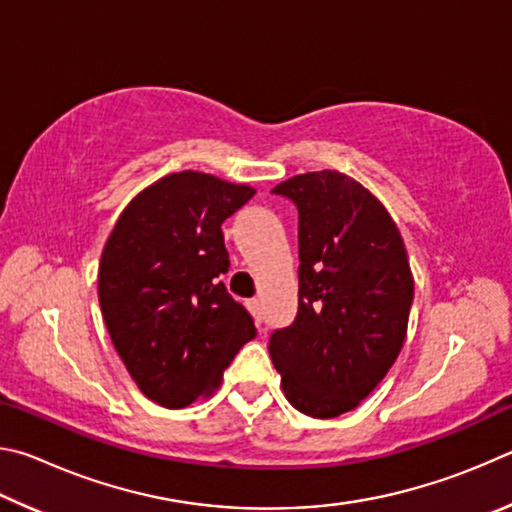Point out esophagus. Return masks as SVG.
I'll return each instance as SVG.
<instances>
[{
	"mask_svg": "<svg viewBox=\"0 0 512 512\" xmlns=\"http://www.w3.org/2000/svg\"><path fill=\"white\" fill-rule=\"evenodd\" d=\"M246 307H248L250 314H253V318L257 320V323H262V320H264V314H262V305H259V300H257V298L248 300V302H246Z\"/></svg>",
	"mask_w": 512,
	"mask_h": 512,
	"instance_id": "34e87169",
	"label": "esophagus"
}]
</instances>
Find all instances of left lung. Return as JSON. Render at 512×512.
<instances>
[{
	"mask_svg": "<svg viewBox=\"0 0 512 512\" xmlns=\"http://www.w3.org/2000/svg\"><path fill=\"white\" fill-rule=\"evenodd\" d=\"M298 210V314L268 352L287 400L336 418L375 391L402 350L413 305L404 241L386 207L339 171L273 189Z\"/></svg>",
	"mask_w": 512,
	"mask_h": 512,
	"instance_id": "8db88e82",
	"label": "left lung"
}]
</instances>
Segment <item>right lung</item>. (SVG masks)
I'll return each instance as SVG.
<instances>
[{"mask_svg":"<svg viewBox=\"0 0 512 512\" xmlns=\"http://www.w3.org/2000/svg\"><path fill=\"white\" fill-rule=\"evenodd\" d=\"M255 189L180 171L137 194L99 264L108 334L149 400L183 409L210 395L257 329L219 280L230 257L221 225Z\"/></svg>","mask_w":512,"mask_h":512,"instance_id":"add662e5","label":"right lung"}]
</instances>
